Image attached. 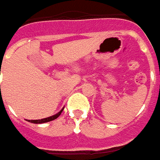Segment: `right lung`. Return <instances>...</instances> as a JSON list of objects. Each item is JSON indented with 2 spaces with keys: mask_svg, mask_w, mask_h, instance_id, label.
Returning a JSON list of instances; mask_svg holds the SVG:
<instances>
[{
  "mask_svg": "<svg viewBox=\"0 0 160 160\" xmlns=\"http://www.w3.org/2000/svg\"><path fill=\"white\" fill-rule=\"evenodd\" d=\"M64 109V108L58 112L57 114H55V115H53V116H51V117H49V118H42V119H38V120H29V122L30 123H34V124H42V123H46V122H50V121H52V120L56 119L57 118L59 117V115L61 114L62 112V110Z\"/></svg>",
  "mask_w": 160,
  "mask_h": 160,
  "instance_id": "right-lung-1",
  "label": "right lung"
}]
</instances>
